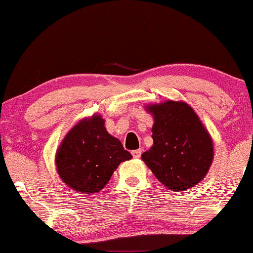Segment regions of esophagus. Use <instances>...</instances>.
Segmentation results:
<instances>
[{"instance_id": "esophagus-1", "label": "esophagus", "mask_w": 253, "mask_h": 253, "mask_svg": "<svg viewBox=\"0 0 253 253\" xmlns=\"http://www.w3.org/2000/svg\"><path fill=\"white\" fill-rule=\"evenodd\" d=\"M132 156H133V158H136V159H138V158L141 157V150L132 151Z\"/></svg>"}]
</instances>
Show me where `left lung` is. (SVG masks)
<instances>
[{"label":"left lung","mask_w":253,"mask_h":253,"mask_svg":"<svg viewBox=\"0 0 253 253\" xmlns=\"http://www.w3.org/2000/svg\"><path fill=\"white\" fill-rule=\"evenodd\" d=\"M154 117L153 146L142 160L160 182L172 191L193 187L204 179L213 160V144L187 103L166 101L147 107Z\"/></svg>","instance_id":"obj_1"}]
</instances>
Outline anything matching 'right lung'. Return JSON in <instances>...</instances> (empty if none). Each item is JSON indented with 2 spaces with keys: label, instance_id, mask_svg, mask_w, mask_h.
<instances>
[{
  "label": "right lung",
  "instance_id": "right-lung-1",
  "mask_svg": "<svg viewBox=\"0 0 253 253\" xmlns=\"http://www.w3.org/2000/svg\"><path fill=\"white\" fill-rule=\"evenodd\" d=\"M103 125L100 115L84 119L69 130L57 150V173L65 184L79 192H99L119 164L132 158Z\"/></svg>",
  "mask_w": 253,
  "mask_h": 253
}]
</instances>
